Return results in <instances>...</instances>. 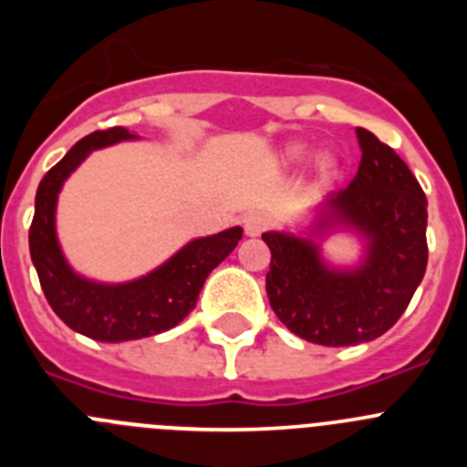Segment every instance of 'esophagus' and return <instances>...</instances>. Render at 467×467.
Returning a JSON list of instances; mask_svg holds the SVG:
<instances>
[{"label":"esophagus","instance_id":"1","mask_svg":"<svg viewBox=\"0 0 467 467\" xmlns=\"http://www.w3.org/2000/svg\"><path fill=\"white\" fill-rule=\"evenodd\" d=\"M266 224H269V222H266V217H264L262 213H250L243 217V229H245V236L250 238L259 236L262 231H266Z\"/></svg>","mask_w":467,"mask_h":467}]
</instances>
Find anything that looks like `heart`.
<instances>
[{"label":"heart","mask_w":467,"mask_h":467,"mask_svg":"<svg viewBox=\"0 0 467 467\" xmlns=\"http://www.w3.org/2000/svg\"><path fill=\"white\" fill-rule=\"evenodd\" d=\"M313 156V147L308 142H287L285 147H280L278 156V166L285 168V171H296V168L306 166ZM316 171L320 175L323 182H332L337 172H339V159L327 151V154H320L316 161Z\"/></svg>","instance_id":"1"}]
</instances>
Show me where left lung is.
<instances>
[{
    "mask_svg": "<svg viewBox=\"0 0 467 467\" xmlns=\"http://www.w3.org/2000/svg\"><path fill=\"white\" fill-rule=\"evenodd\" d=\"M362 159L346 189L313 210L304 231H266V295L285 327L320 346L374 341L410 306L428 264V201L388 144L356 128ZM353 233L363 243L356 265L324 259L322 243Z\"/></svg>",
    "mask_w": 467,
    "mask_h": 467,
    "instance_id": "8db88e82",
    "label": "left lung"
}]
</instances>
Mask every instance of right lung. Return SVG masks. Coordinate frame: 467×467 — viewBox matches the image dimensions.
<instances>
[{"label": "right lung", "mask_w": 467, "mask_h": 467, "mask_svg": "<svg viewBox=\"0 0 467 467\" xmlns=\"http://www.w3.org/2000/svg\"><path fill=\"white\" fill-rule=\"evenodd\" d=\"M128 140H140V135L117 126L95 130L74 144L39 182L30 226L32 264L56 316L74 332L105 344L144 339L182 323L196 306L210 271L220 266L243 238L241 226L193 238L150 274L126 283H100L77 274L57 241V196L90 151Z\"/></svg>", "instance_id": "1"}]
</instances>
